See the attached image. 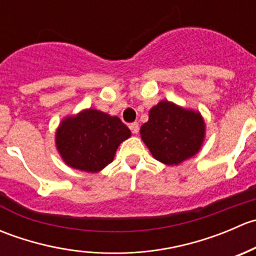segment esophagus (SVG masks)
Masks as SVG:
<instances>
[{"instance_id": "1", "label": "esophagus", "mask_w": 256, "mask_h": 256, "mask_svg": "<svg viewBox=\"0 0 256 256\" xmlns=\"http://www.w3.org/2000/svg\"><path fill=\"white\" fill-rule=\"evenodd\" d=\"M130 128H131V131H132L134 135H138V122L131 124Z\"/></svg>"}]
</instances>
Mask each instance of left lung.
I'll list each match as a JSON object with an SVG mask.
<instances>
[{"label": "left lung", "instance_id": "8db88e82", "mask_svg": "<svg viewBox=\"0 0 256 256\" xmlns=\"http://www.w3.org/2000/svg\"><path fill=\"white\" fill-rule=\"evenodd\" d=\"M140 135L154 158L167 166H176L202 148L206 122L197 110L161 100L151 108Z\"/></svg>", "mask_w": 256, "mask_h": 256}]
</instances>
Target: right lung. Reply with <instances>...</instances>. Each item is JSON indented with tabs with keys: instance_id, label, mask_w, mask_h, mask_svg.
<instances>
[{
	"instance_id": "add662e5",
	"label": "right lung",
	"mask_w": 256,
	"mask_h": 256,
	"mask_svg": "<svg viewBox=\"0 0 256 256\" xmlns=\"http://www.w3.org/2000/svg\"><path fill=\"white\" fill-rule=\"evenodd\" d=\"M131 136L118 116L84 109L66 116L56 131V147L66 166L98 174L112 164L116 150Z\"/></svg>"
}]
</instances>
